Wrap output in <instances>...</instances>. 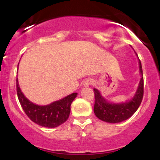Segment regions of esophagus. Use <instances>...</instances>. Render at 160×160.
<instances>
[{
	"label": "esophagus",
	"mask_w": 160,
	"mask_h": 160,
	"mask_svg": "<svg viewBox=\"0 0 160 160\" xmlns=\"http://www.w3.org/2000/svg\"><path fill=\"white\" fill-rule=\"evenodd\" d=\"M91 84H92V80L91 79H86V80L83 82V86H85V87L90 86Z\"/></svg>",
	"instance_id": "1"
}]
</instances>
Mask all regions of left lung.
<instances>
[{
	"label": "left lung",
	"mask_w": 160,
	"mask_h": 160,
	"mask_svg": "<svg viewBox=\"0 0 160 160\" xmlns=\"http://www.w3.org/2000/svg\"><path fill=\"white\" fill-rule=\"evenodd\" d=\"M139 69L142 78L136 92L131 100L125 103H110L101 95L98 89H93L95 94L94 113L99 120L110 123H117L127 120L135 113L140 106L144 95V78L140 60Z\"/></svg>",
	"instance_id": "obj_1"
}]
</instances>
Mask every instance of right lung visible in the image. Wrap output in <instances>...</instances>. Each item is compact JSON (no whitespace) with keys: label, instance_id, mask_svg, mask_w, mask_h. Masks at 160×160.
<instances>
[{"label":"right lung","instance_id":"obj_1","mask_svg":"<svg viewBox=\"0 0 160 160\" xmlns=\"http://www.w3.org/2000/svg\"><path fill=\"white\" fill-rule=\"evenodd\" d=\"M16 92L20 104L29 119L35 123L47 128L57 127L68 119L71 104L78 95V93L74 92L47 105H38L25 98L20 89L18 78L16 79Z\"/></svg>","mask_w":160,"mask_h":160}]
</instances>
